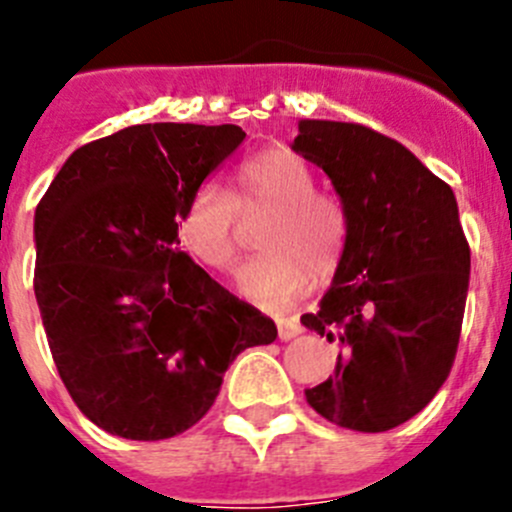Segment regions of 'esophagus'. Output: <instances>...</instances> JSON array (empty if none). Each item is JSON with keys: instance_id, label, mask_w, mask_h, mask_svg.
<instances>
[{"instance_id": "esophagus-1", "label": "esophagus", "mask_w": 512, "mask_h": 512, "mask_svg": "<svg viewBox=\"0 0 512 512\" xmlns=\"http://www.w3.org/2000/svg\"><path fill=\"white\" fill-rule=\"evenodd\" d=\"M303 333V326H300L295 318H278V336L280 341H290V338L300 336Z\"/></svg>"}]
</instances>
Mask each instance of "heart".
<instances>
[{
	"instance_id": "b5f03b06",
	"label": "heart",
	"mask_w": 512,
	"mask_h": 512,
	"mask_svg": "<svg viewBox=\"0 0 512 512\" xmlns=\"http://www.w3.org/2000/svg\"><path fill=\"white\" fill-rule=\"evenodd\" d=\"M237 197L214 181L194 186L176 214V232L199 265L229 270L237 260V210L267 207L257 245L265 250L240 267L237 290L262 308L298 298L313 278H326L341 262L348 217L341 199L315 189L310 166L288 148L252 156L234 174Z\"/></svg>"
}]
</instances>
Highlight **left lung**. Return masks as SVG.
Returning <instances> with one entry per match:
<instances>
[{
    "mask_svg": "<svg viewBox=\"0 0 512 512\" xmlns=\"http://www.w3.org/2000/svg\"><path fill=\"white\" fill-rule=\"evenodd\" d=\"M293 141L341 197L348 240L318 310L300 318L338 353L305 389L338 427L386 432L422 412L450 376L470 285L450 184L409 148L361 123L300 121Z\"/></svg>",
    "mask_w": 512,
    "mask_h": 512,
    "instance_id": "obj_1",
    "label": "left lung"
}]
</instances>
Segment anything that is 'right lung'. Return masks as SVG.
I'll return each instance as SVG.
<instances>
[{
    "label": "right lung",
    "instance_id": "obj_1",
    "mask_svg": "<svg viewBox=\"0 0 512 512\" xmlns=\"http://www.w3.org/2000/svg\"><path fill=\"white\" fill-rule=\"evenodd\" d=\"M245 141L240 126L143 123L73 151L35 212V298L62 384L138 442L199 422L275 323L179 250L176 214Z\"/></svg>",
    "mask_w": 512,
    "mask_h": 512
}]
</instances>
